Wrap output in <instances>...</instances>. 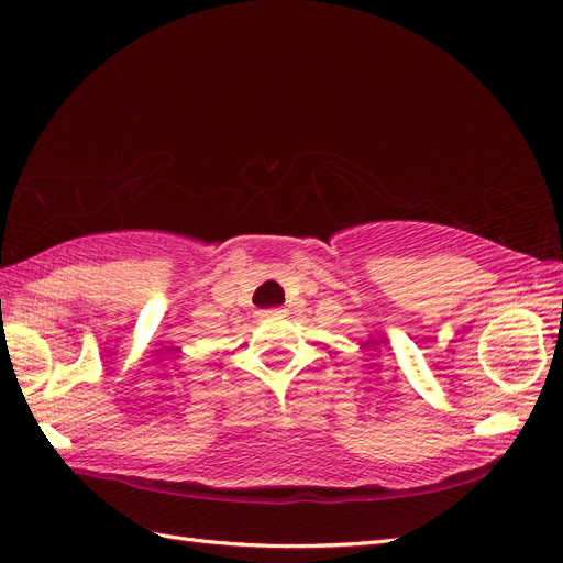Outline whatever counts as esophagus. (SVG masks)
Wrapping results in <instances>:
<instances>
[{"label":"esophagus","mask_w":563,"mask_h":563,"mask_svg":"<svg viewBox=\"0 0 563 563\" xmlns=\"http://www.w3.org/2000/svg\"><path fill=\"white\" fill-rule=\"evenodd\" d=\"M286 310H282V308H269V310H261L258 312V317H282Z\"/></svg>","instance_id":"obj_1"}]
</instances>
